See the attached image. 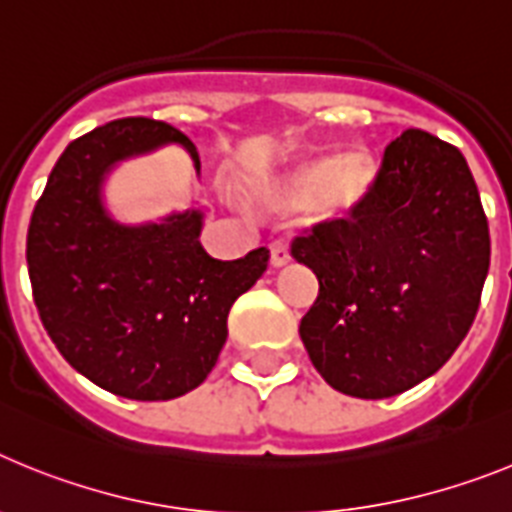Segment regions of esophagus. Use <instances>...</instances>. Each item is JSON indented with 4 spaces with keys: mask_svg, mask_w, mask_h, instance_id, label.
I'll list each match as a JSON object with an SVG mask.
<instances>
[{
    "mask_svg": "<svg viewBox=\"0 0 512 512\" xmlns=\"http://www.w3.org/2000/svg\"><path fill=\"white\" fill-rule=\"evenodd\" d=\"M289 261H292L289 248L284 246V243H274V246H271V266H274V269H282V266H287Z\"/></svg>",
    "mask_w": 512,
    "mask_h": 512,
    "instance_id": "34e87169",
    "label": "esophagus"
}]
</instances>
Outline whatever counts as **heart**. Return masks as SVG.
Instances as JSON below:
<instances>
[{"instance_id": "1", "label": "heart", "mask_w": 512, "mask_h": 512, "mask_svg": "<svg viewBox=\"0 0 512 512\" xmlns=\"http://www.w3.org/2000/svg\"><path fill=\"white\" fill-rule=\"evenodd\" d=\"M379 164L372 151L307 153L277 174L253 182V194L279 212L302 210L310 223L338 225L359 217L372 202Z\"/></svg>"}]
</instances>
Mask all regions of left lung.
Returning <instances> with one entry per match:
<instances>
[{"mask_svg":"<svg viewBox=\"0 0 512 512\" xmlns=\"http://www.w3.org/2000/svg\"><path fill=\"white\" fill-rule=\"evenodd\" d=\"M292 256L320 282L300 323L320 377L361 400L410 390L464 341L490 269V228L467 158L405 130L384 151L366 210L315 225Z\"/></svg>","mask_w":512,"mask_h":512,"instance_id":"obj_1","label":"left lung"}]
</instances>
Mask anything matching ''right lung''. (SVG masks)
Returning a JSON list of instances; mask_svg holds the SVG:
<instances>
[{
	"label": "right lung",
	"mask_w": 512,
	"mask_h": 512,
	"mask_svg": "<svg viewBox=\"0 0 512 512\" xmlns=\"http://www.w3.org/2000/svg\"><path fill=\"white\" fill-rule=\"evenodd\" d=\"M192 140L148 117L81 135L53 166L27 230V271L40 320L61 356L102 390L174 400L200 387L228 338L233 302L266 271L269 251L217 261L202 248L205 212L189 207L120 223L104 205L117 164Z\"/></svg>",
	"instance_id": "right-lung-1"
}]
</instances>
